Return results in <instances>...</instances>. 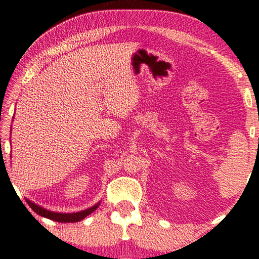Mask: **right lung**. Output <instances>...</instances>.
Masks as SVG:
<instances>
[{"label": "right lung", "mask_w": 259, "mask_h": 259, "mask_svg": "<svg viewBox=\"0 0 259 259\" xmlns=\"http://www.w3.org/2000/svg\"><path fill=\"white\" fill-rule=\"evenodd\" d=\"M26 202L28 203L30 208L34 210V212H36L37 214H40L42 217H46L48 219H51V221L55 222H59V223H76L80 222L82 219H84L87 216H89L90 213H93L96 209H97L100 205V201L96 203L93 207L81 210V211L77 212H56V211H51V210H48L46 208L41 207V205L36 204L33 201H30L28 199H26Z\"/></svg>", "instance_id": "add662e5"}]
</instances>
